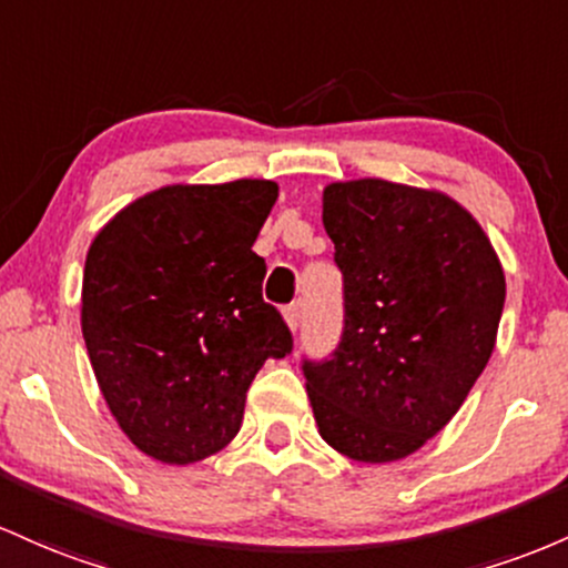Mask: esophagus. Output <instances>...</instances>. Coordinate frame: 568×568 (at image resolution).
I'll use <instances>...</instances> for the list:
<instances>
[{
    "label": "esophagus",
    "instance_id": "1",
    "mask_svg": "<svg viewBox=\"0 0 568 568\" xmlns=\"http://www.w3.org/2000/svg\"><path fill=\"white\" fill-rule=\"evenodd\" d=\"M303 316H305L303 303H292V305H286V308H284V318H286V324H290L292 329H301Z\"/></svg>",
    "mask_w": 568,
    "mask_h": 568
}]
</instances>
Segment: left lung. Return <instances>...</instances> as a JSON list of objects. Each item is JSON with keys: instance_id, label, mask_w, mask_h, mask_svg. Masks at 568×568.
Masks as SVG:
<instances>
[{"instance_id": "left-lung-1", "label": "left lung", "mask_w": 568, "mask_h": 568, "mask_svg": "<svg viewBox=\"0 0 568 568\" xmlns=\"http://www.w3.org/2000/svg\"><path fill=\"white\" fill-rule=\"evenodd\" d=\"M343 273V333L303 359L318 435L365 464L435 437L486 369L505 308L499 257L467 209L384 180L324 190Z\"/></svg>"}]
</instances>
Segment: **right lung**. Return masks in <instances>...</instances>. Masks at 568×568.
I'll return each instance as SVG.
<instances>
[{"instance_id": "right-lung-1", "label": "right lung", "mask_w": 568, "mask_h": 568, "mask_svg": "<svg viewBox=\"0 0 568 568\" xmlns=\"http://www.w3.org/2000/svg\"><path fill=\"white\" fill-rule=\"evenodd\" d=\"M278 184H171L133 201L93 239L82 337L114 422L146 456L193 464L239 435L265 359L292 354L263 301L252 252Z\"/></svg>"}]
</instances>
